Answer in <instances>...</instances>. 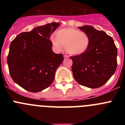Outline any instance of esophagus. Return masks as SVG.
<instances>
[{
    "label": "esophagus",
    "instance_id": "esophagus-1",
    "mask_svg": "<svg viewBox=\"0 0 125 125\" xmlns=\"http://www.w3.org/2000/svg\"><path fill=\"white\" fill-rule=\"evenodd\" d=\"M69 57V56L68 55H64V58H68Z\"/></svg>",
    "mask_w": 125,
    "mask_h": 125
}]
</instances>
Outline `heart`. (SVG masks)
I'll return each instance as SVG.
<instances>
[{"label":"heart","mask_w":125,"mask_h":125,"mask_svg":"<svg viewBox=\"0 0 125 125\" xmlns=\"http://www.w3.org/2000/svg\"><path fill=\"white\" fill-rule=\"evenodd\" d=\"M55 34L51 37L53 46L58 50L64 46L66 51L71 55L83 54L90 46L91 40L88 34L73 27L61 29Z\"/></svg>","instance_id":"b5f03b06"}]
</instances>
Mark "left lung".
<instances>
[{"label": "left lung", "mask_w": 125, "mask_h": 125, "mask_svg": "<svg viewBox=\"0 0 125 125\" xmlns=\"http://www.w3.org/2000/svg\"><path fill=\"white\" fill-rule=\"evenodd\" d=\"M89 36L87 51L71 56L72 71L79 84L89 88L102 86L114 74L117 68V48L111 37L91 25L78 27Z\"/></svg>", "instance_id": "1"}]
</instances>
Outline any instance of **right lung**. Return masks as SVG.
<instances>
[{"mask_svg": "<svg viewBox=\"0 0 125 125\" xmlns=\"http://www.w3.org/2000/svg\"><path fill=\"white\" fill-rule=\"evenodd\" d=\"M52 22L16 36L10 45L7 64L11 78L27 91L37 93L48 88L54 79L63 55L52 50L51 34L59 26Z\"/></svg>", "mask_w": 125, "mask_h": 125, "instance_id": "add662e5", "label": "right lung"}]
</instances>
